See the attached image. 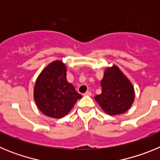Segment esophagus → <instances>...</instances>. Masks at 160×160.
I'll return each instance as SVG.
<instances>
[{
	"label": "esophagus",
	"instance_id": "obj_1",
	"mask_svg": "<svg viewBox=\"0 0 160 160\" xmlns=\"http://www.w3.org/2000/svg\"><path fill=\"white\" fill-rule=\"evenodd\" d=\"M84 95H88V96H91L92 95V93L90 92V91H87V92L85 93Z\"/></svg>",
	"mask_w": 160,
	"mask_h": 160
}]
</instances>
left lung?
Wrapping results in <instances>:
<instances>
[{
    "label": "left lung",
    "mask_w": 160,
    "mask_h": 160,
    "mask_svg": "<svg viewBox=\"0 0 160 160\" xmlns=\"http://www.w3.org/2000/svg\"><path fill=\"white\" fill-rule=\"evenodd\" d=\"M102 94L94 99L111 115L122 114L131 107L135 92L132 85L117 66L108 68L101 81Z\"/></svg>",
    "instance_id": "1"
}]
</instances>
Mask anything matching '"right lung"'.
I'll return each mask as SVG.
<instances>
[{
  "label": "right lung",
  "mask_w": 160,
  "mask_h": 160,
  "mask_svg": "<svg viewBox=\"0 0 160 160\" xmlns=\"http://www.w3.org/2000/svg\"><path fill=\"white\" fill-rule=\"evenodd\" d=\"M33 94L39 110L55 118L66 115L82 98L66 80V67L60 61L53 62L44 69L37 79Z\"/></svg>",
  "instance_id": "1"
}]
</instances>
